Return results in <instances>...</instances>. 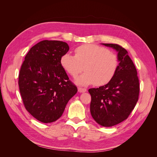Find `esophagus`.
I'll list each match as a JSON object with an SVG mask.
<instances>
[{
	"mask_svg": "<svg viewBox=\"0 0 157 157\" xmlns=\"http://www.w3.org/2000/svg\"><path fill=\"white\" fill-rule=\"evenodd\" d=\"M78 90L79 92H84L86 91V88H82V87H78Z\"/></svg>",
	"mask_w": 157,
	"mask_h": 157,
	"instance_id": "1",
	"label": "esophagus"
}]
</instances>
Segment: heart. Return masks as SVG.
<instances>
[{
    "label": "heart",
    "mask_w": 157,
    "mask_h": 157,
    "mask_svg": "<svg viewBox=\"0 0 157 157\" xmlns=\"http://www.w3.org/2000/svg\"><path fill=\"white\" fill-rule=\"evenodd\" d=\"M62 67L73 77H76L84 70L83 75L77 78V82L96 86H103L110 82L118 67V59L113 52L93 44L80 45L75 50V56L65 54L61 56Z\"/></svg>",
    "instance_id": "1"
}]
</instances>
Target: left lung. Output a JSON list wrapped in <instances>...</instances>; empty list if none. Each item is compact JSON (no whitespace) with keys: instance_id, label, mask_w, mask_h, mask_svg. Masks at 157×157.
I'll return each mask as SVG.
<instances>
[{"instance_id":"1","label":"left lung","mask_w":157,"mask_h":157,"mask_svg":"<svg viewBox=\"0 0 157 157\" xmlns=\"http://www.w3.org/2000/svg\"><path fill=\"white\" fill-rule=\"evenodd\" d=\"M118 52L117 72L110 82L90 88V113L97 123L105 127L119 124L129 117L138 100L140 82L137 70L128 52L117 44H103Z\"/></svg>"}]
</instances>
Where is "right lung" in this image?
Segmentation results:
<instances>
[{
  "label": "right lung",
  "mask_w": 157,
  "mask_h": 157,
  "mask_svg": "<svg viewBox=\"0 0 157 157\" xmlns=\"http://www.w3.org/2000/svg\"><path fill=\"white\" fill-rule=\"evenodd\" d=\"M69 50L65 42L42 40L32 47L21 65L18 84L23 105L42 122L59 118L77 92L60 63Z\"/></svg>",
  "instance_id": "add662e5"
}]
</instances>
